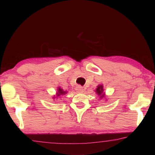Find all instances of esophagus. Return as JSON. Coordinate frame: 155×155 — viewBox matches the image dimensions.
<instances>
[{"mask_svg": "<svg viewBox=\"0 0 155 155\" xmlns=\"http://www.w3.org/2000/svg\"><path fill=\"white\" fill-rule=\"evenodd\" d=\"M76 91H77V92H83V91H84V89H83V87H81V86L78 85V86H77V87H76Z\"/></svg>", "mask_w": 155, "mask_h": 155, "instance_id": "1", "label": "esophagus"}]
</instances>
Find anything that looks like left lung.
<instances>
[{
  "instance_id": "obj_1",
  "label": "left lung",
  "mask_w": 155,
  "mask_h": 155,
  "mask_svg": "<svg viewBox=\"0 0 155 155\" xmlns=\"http://www.w3.org/2000/svg\"><path fill=\"white\" fill-rule=\"evenodd\" d=\"M95 92L96 93L97 95L99 96L100 99L106 98V94H105V92L104 91L103 85H101V84H100V85L97 86V87L95 90Z\"/></svg>"
}]
</instances>
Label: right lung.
<instances>
[{"mask_svg": "<svg viewBox=\"0 0 155 155\" xmlns=\"http://www.w3.org/2000/svg\"><path fill=\"white\" fill-rule=\"evenodd\" d=\"M67 93H68V91H64L62 88L58 87V88H57L56 94H55V95H54L53 96H52V99H53V100L57 99L59 96H63V95H65V94H67Z\"/></svg>", "mask_w": 155, "mask_h": 155, "instance_id": "1", "label": "right lung"}]
</instances>
